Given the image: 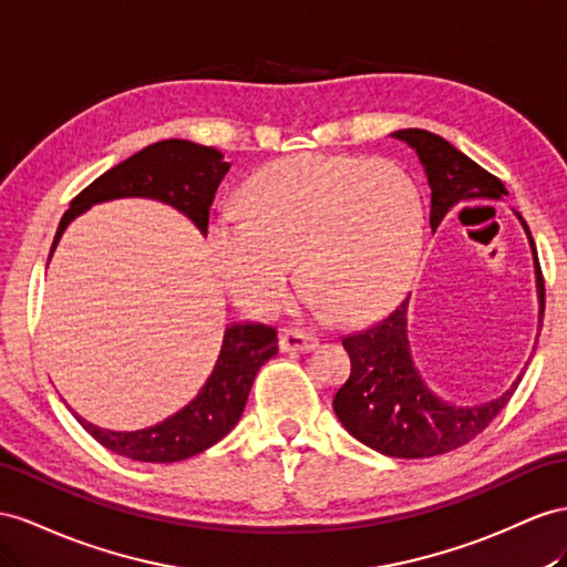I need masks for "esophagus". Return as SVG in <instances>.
Instances as JSON below:
<instances>
[{
    "label": "esophagus",
    "mask_w": 567,
    "mask_h": 567,
    "mask_svg": "<svg viewBox=\"0 0 567 567\" xmlns=\"http://www.w3.org/2000/svg\"><path fill=\"white\" fill-rule=\"evenodd\" d=\"M282 352H311L318 347V338L311 332H299V330H287L280 338Z\"/></svg>",
    "instance_id": "obj_1"
}]
</instances>
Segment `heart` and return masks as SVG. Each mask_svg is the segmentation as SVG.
Here are the masks:
<instances>
[{"label": "heart", "instance_id": "1", "mask_svg": "<svg viewBox=\"0 0 567 567\" xmlns=\"http://www.w3.org/2000/svg\"><path fill=\"white\" fill-rule=\"evenodd\" d=\"M239 213L244 220L210 225L208 249L217 278L254 316L285 307L295 260L318 303L373 316L400 297L422 256V192L390 159H278L244 184Z\"/></svg>", "mask_w": 567, "mask_h": 567}]
</instances>
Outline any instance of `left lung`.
Wrapping results in <instances>:
<instances>
[{
  "mask_svg": "<svg viewBox=\"0 0 567 567\" xmlns=\"http://www.w3.org/2000/svg\"><path fill=\"white\" fill-rule=\"evenodd\" d=\"M390 136L408 143L426 172L431 186V231L439 229L443 217L462 203L503 200L507 196L498 177H493L445 138L424 128H402ZM515 215L532 246L536 297H539V326H536V338H539L544 321V278L532 231L517 210ZM408 303L410 297H404L379 323L342 338L344 350L352 359V373L336 393L332 410L359 443L388 457L419 460L450 453L482 433L513 398L522 373L503 395L478 404H457L435 395L414 367L408 338Z\"/></svg>",
  "mask_w": 567,
  "mask_h": 567,
  "instance_id": "8db88e82",
  "label": "left lung"
}]
</instances>
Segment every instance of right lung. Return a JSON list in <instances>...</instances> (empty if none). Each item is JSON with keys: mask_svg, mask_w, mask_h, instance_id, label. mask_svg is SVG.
Here are the masks:
<instances>
[{"mask_svg": "<svg viewBox=\"0 0 567 567\" xmlns=\"http://www.w3.org/2000/svg\"><path fill=\"white\" fill-rule=\"evenodd\" d=\"M229 169L225 155L210 145L184 138L157 141L83 188L69 203L50 249V258L64 229L74 217L95 203L114 198H153L177 208L200 235L208 231L210 203ZM48 258V264H50ZM278 354V336L264 323H229L220 354L198 395L148 429L110 431L100 429L74 412L79 424L107 450L138 462H179L208 450L237 426L258 369Z\"/></svg>", "mask_w": 567, "mask_h": 567, "instance_id": "add662e5", "label": "right lung"}]
</instances>
